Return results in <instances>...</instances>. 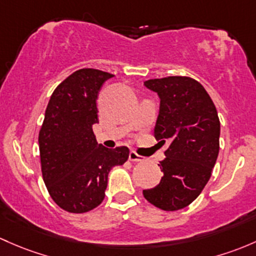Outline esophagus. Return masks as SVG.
Wrapping results in <instances>:
<instances>
[{
    "label": "esophagus",
    "mask_w": 256,
    "mask_h": 256,
    "mask_svg": "<svg viewBox=\"0 0 256 256\" xmlns=\"http://www.w3.org/2000/svg\"><path fill=\"white\" fill-rule=\"evenodd\" d=\"M128 160H130L131 162H142V160H144V157L137 154L135 150H131V152L128 153Z\"/></svg>",
    "instance_id": "34e87169"
}]
</instances>
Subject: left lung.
<instances>
[{
  "mask_svg": "<svg viewBox=\"0 0 256 256\" xmlns=\"http://www.w3.org/2000/svg\"><path fill=\"white\" fill-rule=\"evenodd\" d=\"M146 88L160 96L154 137L166 144L160 184L144 190L148 202L164 211H176L192 202L211 178L220 152L218 114L208 93L190 77L148 80Z\"/></svg>",
  "mask_w": 256,
  "mask_h": 256,
  "instance_id": "obj_1",
  "label": "left lung"
}]
</instances>
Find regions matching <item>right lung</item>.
Wrapping results in <instances>:
<instances>
[{
	"label": "right lung",
	"instance_id": "right-lung-1",
	"mask_svg": "<svg viewBox=\"0 0 256 256\" xmlns=\"http://www.w3.org/2000/svg\"><path fill=\"white\" fill-rule=\"evenodd\" d=\"M112 74L93 68L74 72L58 86L39 132L42 179L56 205L72 214L96 208L106 196L108 174L128 158V147L98 144L96 99Z\"/></svg>",
	"mask_w": 256,
	"mask_h": 256
}]
</instances>
